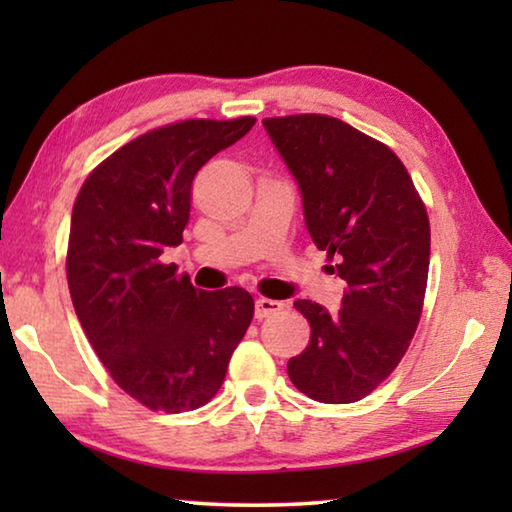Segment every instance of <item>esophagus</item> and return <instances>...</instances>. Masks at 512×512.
Returning a JSON list of instances; mask_svg holds the SVG:
<instances>
[{
  "mask_svg": "<svg viewBox=\"0 0 512 512\" xmlns=\"http://www.w3.org/2000/svg\"><path fill=\"white\" fill-rule=\"evenodd\" d=\"M282 309H284V305H282L280 300H271V298H259V300L255 302V318L264 320V318L273 316V314H277V311H282Z\"/></svg>",
  "mask_w": 512,
  "mask_h": 512,
  "instance_id": "34e87169",
  "label": "esophagus"
}]
</instances>
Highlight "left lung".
Returning a JSON list of instances; mask_svg holds the SVG:
<instances>
[{"instance_id":"obj_1","label":"left lung","mask_w":512,"mask_h":512,"mask_svg":"<svg viewBox=\"0 0 512 512\" xmlns=\"http://www.w3.org/2000/svg\"><path fill=\"white\" fill-rule=\"evenodd\" d=\"M262 124L300 187L311 239L348 284L339 314L293 302L311 339L289 359V377L316 402H359L397 368L420 323L427 210L402 160L345 121L289 115Z\"/></svg>"}]
</instances>
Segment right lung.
<instances>
[{
	"instance_id": "right-lung-1",
	"label": "right lung",
	"mask_w": 512,
	"mask_h": 512,
	"mask_svg": "<svg viewBox=\"0 0 512 512\" xmlns=\"http://www.w3.org/2000/svg\"><path fill=\"white\" fill-rule=\"evenodd\" d=\"M255 117L187 119L135 137L85 180L72 210L67 284L90 345L119 388L151 411L212 400L253 320L246 289L203 291L162 264L183 244L198 169Z\"/></svg>"
}]
</instances>
